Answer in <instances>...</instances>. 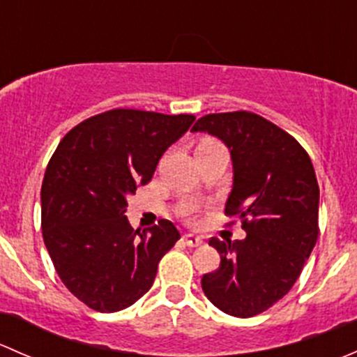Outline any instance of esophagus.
Instances as JSON below:
<instances>
[{
	"label": "esophagus",
	"instance_id": "obj_1",
	"mask_svg": "<svg viewBox=\"0 0 357 357\" xmlns=\"http://www.w3.org/2000/svg\"><path fill=\"white\" fill-rule=\"evenodd\" d=\"M183 240H185V243L188 247H199V245H202V243H204V238H202V236L193 235V233H188V235H185V236H183Z\"/></svg>",
	"mask_w": 357,
	"mask_h": 357
}]
</instances>
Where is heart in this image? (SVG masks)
I'll return each mask as SVG.
<instances>
[{
  "label": "heart",
  "mask_w": 357,
  "mask_h": 357,
  "mask_svg": "<svg viewBox=\"0 0 357 357\" xmlns=\"http://www.w3.org/2000/svg\"><path fill=\"white\" fill-rule=\"evenodd\" d=\"M211 143H215V142H211V139H208V142H204V143H200L199 146H202V145H211Z\"/></svg>",
  "instance_id": "1"
}]
</instances>
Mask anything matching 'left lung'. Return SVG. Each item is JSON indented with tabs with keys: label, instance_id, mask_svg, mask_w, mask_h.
I'll use <instances>...</instances> for the list:
<instances>
[{
	"label": "left lung",
	"instance_id": "8db88e82",
	"mask_svg": "<svg viewBox=\"0 0 357 357\" xmlns=\"http://www.w3.org/2000/svg\"><path fill=\"white\" fill-rule=\"evenodd\" d=\"M221 139L233 160L226 215H238L243 240H208L221 255L202 276L205 297L226 314H261L290 291L318 240L319 186L301 143L252 112L200 117L192 128Z\"/></svg>",
	"mask_w": 357,
	"mask_h": 357
}]
</instances>
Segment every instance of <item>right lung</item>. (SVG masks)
<instances>
[{"instance_id": "right-lung-1", "label": "right lung", "mask_w": 357, "mask_h": 357, "mask_svg": "<svg viewBox=\"0 0 357 357\" xmlns=\"http://www.w3.org/2000/svg\"><path fill=\"white\" fill-rule=\"evenodd\" d=\"M195 115L114 109L89 117L63 136L41 186L45 245L60 280L98 312H115L142 298L158 261L181 238L162 219L132 229L126 197L146 185L165 150Z\"/></svg>"}]
</instances>
